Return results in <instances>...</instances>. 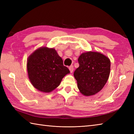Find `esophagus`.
Masks as SVG:
<instances>
[{"instance_id": "esophagus-1", "label": "esophagus", "mask_w": 134, "mask_h": 134, "mask_svg": "<svg viewBox=\"0 0 134 134\" xmlns=\"http://www.w3.org/2000/svg\"><path fill=\"white\" fill-rule=\"evenodd\" d=\"M69 70L70 71V72L72 73L73 71H74V66H73V65H71V66L69 67Z\"/></svg>"}]
</instances>
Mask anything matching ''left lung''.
<instances>
[{"instance_id":"8db88e82","label":"left lung","mask_w":134,"mask_h":134,"mask_svg":"<svg viewBox=\"0 0 134 134\" xmlns=\"http://www.w3.org/2000/svg\"><path fill=\"white\" fill-rule=\"evenodd\" d=\"M79 66L74 73L78 88L82 94L90 96L98 93L109 78L110 61L98 52L88 51L78 58Z\"/></svg>"}]
</instances>
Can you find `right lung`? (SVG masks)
Returning a JSON list of instances; mask_svg holds the SVG:
<instances>
[{"mask_svg": "<svg viewBox=\"0 0 134 134\" xmlns=\"http://www.w3.org/2000/svg\"><path fill=\"white\" fill-rule=\"evenodd\" d=\"M27 71L32 85L44 93L52 92L70 73L56 51L47 47L38 48L28 57Z\"/></svg>", "mask_w": 134, "mask_h": 134, "instance_id": "add662e5", "label": "right lung"}]
</instances>
